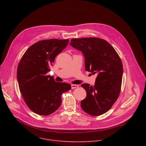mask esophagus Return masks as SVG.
Listing matches in <instances>:
<instances>
[{
    "label": "esophagus",
    "instance_id": "34e87169",
    "mask_svg": "<svg viewBox=\"0 0 146 146\" xmlns=\"http://www.w3.org/2000/svg\"><path fill=\"white\" fill-rule=\"evenodd\" d=\"M71 87H72V89H74V88H78V85H76V84H72V85H71Z\"/></svg>",
    "mask_w": 146,
    "mask_h": 146
}]
</instances>
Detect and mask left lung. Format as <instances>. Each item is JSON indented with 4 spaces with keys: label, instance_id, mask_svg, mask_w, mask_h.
I'll list each match as a JSON object with an SVG mask.
<instances>
[{
    "label": "left lung",
    "instance_id": "obj_1",
    "mask_svg": "<svg viewBox=\"0 0 146 146\" xmlns=\"http://www.w3.org/2000/svg\"><path fill=\"white\" fill-rule=\"evenodd\" d=\"M70 45L84 55L86 70L97 74L94 86H81L87 92L81 102L82 109L93 116L105 113L120 93L123 66L119 56L107 41L97 37L73 38Z\"/></svg>",
    "mask_w": 146,
    "mask_h": 146
}]
</instances>
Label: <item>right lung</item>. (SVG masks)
I'll return each instance as SVG.
<instances>
[{
    "label": "right lung",
    "instance_id": "1",
    "mask_svg": "<svg viewBox=\"0 0 146 146\" xmlns=\"http://www.w3.org/2000/svg\"><path fill=\"white\" fill-rule=\"evenodd\" d=\"M68 43V39L38 41L26 51L19 62L17 73L19 91L28 108L38 115L55 111L61 105L62 94L71 89L69 84L56 82L46 74Z\"/></svg>",
    "mask_w": 146,
    "mask_h": 146
}]
</instances>
